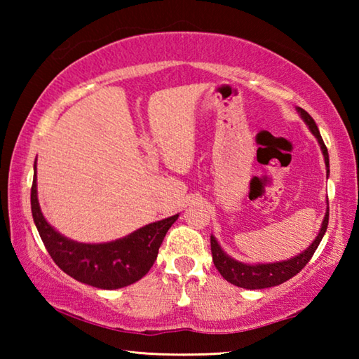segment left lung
I'll return each mask as SVG.
<instances>
[{"label":"left lung","mask_w":359,"mask_h":359,"mask_svg":"<svg viewBox=\"0 0 359 359\" xmlns=\"http://www.w3.org/2000/svg\"><path fill=\"white\" fill-rule=\"evenodd\" d=\"M297 112L301 114L302 120L306 121L309 130L312 131V135L317 137V141L323 151L325 156V165H326V172L330 174V155H327V149L323 142V139L320 136L318 126L315 123V120L309 115L304 109L297 107ZM327 220H330V205H327L325 220L321 223L320 233L315 241L307 247V250L302 253L296 255V257L278 261V263H269V264H245L241 263V261H236L234 258L228 257L226 253L222 250L220 244H218L214 236H210V250H212V259H214V264L220 272L224 280L229 283L236 285V287L247 288V290H261V288H271L276 287V285H280L283 282L290 280L291 277H294L297 272L302 271V267L306 266L311 258L313 257L315 250H317L321 239L326 233L327 228Z\"/></svg>","instance_id":"left-lung-1"}]
</instances>
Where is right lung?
<instances>
[{"label":"right lung","instance_id":"obj_1","mask_svg":"<svg viewBox=\"0 0 359 359\" xmlns=\"http://www.w3.org/2000/svg\"><path fill=\"white\" fill-rule=\"evenodd\" d=\"M36 165L32 185L33 220L48 255L55 264L76 280L101 290L128 287L147 274L154 266L168 229L177 220L172 215L165 220L145 224L125 238L106 244H82L71 241L53 229L42 215L38 188H36Z\"/></svg>","mask_w":359,"mask_h":359}]
</instances>
